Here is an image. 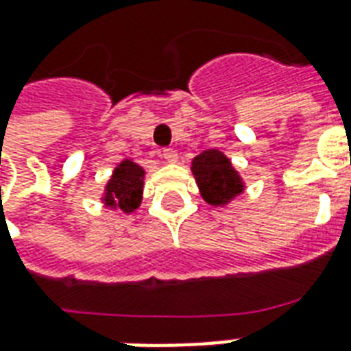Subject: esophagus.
<instances>
[{
	"mask_svg": "<svg viewBox=\"0 0 351 351\" xmlns=\"http://www.w3.org/2000/svg\"><path fill=\"white\" fill-rule=\"evenodd\" d=\"M162 158L165 162L169 163H175L178 160V152L175 149H163L162 150Z\"/></svg>",
	"mask_w": 351,
	"mask_h": 351,
	"instance_id": "1",
	"label": "esophagus"
}]
</instances>
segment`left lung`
Instances as JSON below:
<instances>
[{"label":"left lung","instance_id":"8db88e82","mask_svg":"<svg viewBox=\"0 0 351 351\" xmlns=\"http://www.w3.org/2000/svg\"><path fill=\"white\" fill-rule=\"evenodd\" d=\"M191 173L204 201L212 206H225L243 191V180L227 156L210 149L191 162Z\"/></svg>","mask_w":351,"mask_h":351}]
</instances>
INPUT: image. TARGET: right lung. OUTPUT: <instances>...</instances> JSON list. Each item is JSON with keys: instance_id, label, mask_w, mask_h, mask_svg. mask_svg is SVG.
Segmentation results:
<instances>
[{"instance_id": "right-lung-1", "label": "right lung", "mask_w": 351, "mask_h": 351, "mask_svg": "<svg viewBox=\"0 0 351 351\" xmlns=\"http://www.w3.org/2000/svg\"><path fill=\"white\" fill-rule=\"evenodd\" d=\"M143 178L145 169L132 160H123L111 175L106 186L102 201L110 208L123 210L124 214H132L139 208L143 197Z\"/></svg>"}]
</instances>
